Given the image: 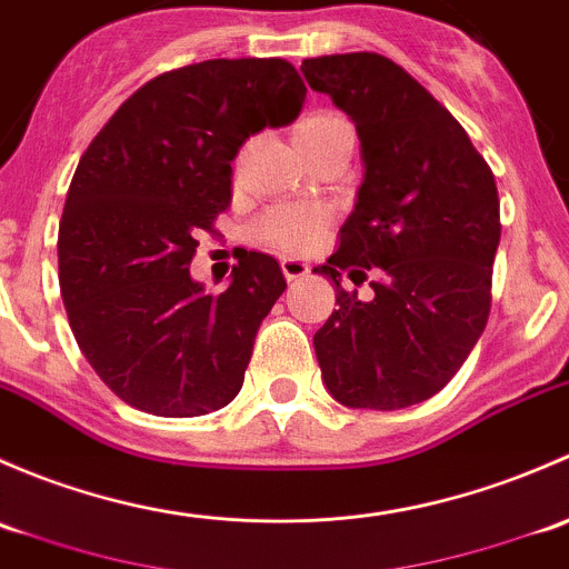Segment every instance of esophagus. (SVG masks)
Listing matches in <instances>:
<instances>
[{"label": "esophagus", "mask_w": 569, "mask_h": 569, "mask_svg": "<svg viewBox=\"0 0 569 569\" xmlns=\"http://www.w3.org/2000/svg\"><path fill=\"white\" fill-rule=\"evenodd\" d=\"M282 273L287 282H296V279H303L309 273V266L298 257H282Z\"/></svg>", "instance_id": "obj_1"}]
</instances>
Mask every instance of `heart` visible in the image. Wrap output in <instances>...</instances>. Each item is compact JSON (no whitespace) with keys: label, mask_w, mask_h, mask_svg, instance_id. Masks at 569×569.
Segmentation results:
<instances>
[{"label":"heart","mask_w":569,"mask_h":569,"mask_svg":"<svg viewBox=\"0 0 569 569\" xmlns=\"http://www.w3.org/2000/svg\"><path fill=\"white\" fill-rule=\"evenodd\" d=\"M296 144L303 156H315L320 150L353 144V126L345 114L333 109L307 111L292 128ZM328 230V213L315 204H273L254 221L251 232L260 243L279 251H307Z\"/></svg>","instance_id":"heart-1"}]
</instances>
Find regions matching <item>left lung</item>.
<instances>
[{
  "label": "left lung",
  "mask_w": 569,
  "mask_h": 569,
  "mask_svg": "<svg viewBox=\"0 0 569 569\" xmlns=\"http://www.w3.org/2000/svg\"><path fill=\"white\" fill-rule=\"evenodd\" d=\"M361 142L365 183L315 268L339 309L315 333L326 389L348 408L397 411L443 389L482 337L501 238L499 191L466 128L408 70L372 51L303 60ZM379 277L367 302L345 291Z\"/></svg>",
  "instance_id": "8db88e82"
}]
</instances>
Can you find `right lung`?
Returning <instances> with one entry per match:
<instances>
[{"mask_svg":"<svg viewBox=\"0 0 569 569\" xmlns=\"http://www.w3.org/2000/svg\"><path fill=\"white\" fill-rule=\"evenodd\" d=\"M303 98L279 57L204 60L139 87L81 156L57 241L62 303L84 359L128 406L180 419L241 391L282 268L249 251L213 296L189 266L230 204L241 144L290 126Z\"/></svg>","mask_w":569,"mask_h":569,"instance_id":"add662e5","label":"right lung"}]
</instances>
